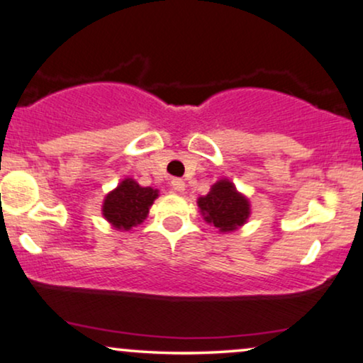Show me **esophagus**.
<instances>
[{
    "label": "esophagus",
    "instance_id": "obj_1",
    "mask_svg": "<svg viewBox=\"0 0 363 363\" xmlns=\"http://www.w3.org/2000/svg\"><path fill=\"white\" fill-rule=\"evenodd\" d=\"M170 186L173 188L175 191H185V182L182 180V178H173V180L170 182Z\"/></svg>",
    "mask_w": 363,
    "mask_h": 363
}]
</instances>
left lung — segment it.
<instances>
[{
	"label": "left lung",
	"mask_w": 363,
	"mask_h": 363,
	"mask_svg": "<svg viewBox=\"0 0 363 363\" xmlns=\"http://www.w3.org/2000/svg\"><path fill=\"white\" fill-rule=\"evenodd\" d=\"M199 206L208 223H213L222 232L242 227L250 215V205L243 195H240L233 183L220 180L211 186L206 196H200Z\"/></svg>",
	"instance_id": "1"
}]
</instances>
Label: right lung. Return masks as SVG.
Masks as SVG:
<instances>
[{
    "instance_id": "obj_1",
    "label": "right lung",
    "mask_w": 363,
    "mask_h": 363,
    "mask_svg": "<svg viewBox=\"0 0 363 363\" xmlns=\"http://www.w3.org/2000/svg\"><path fill=\"white\" fill-rule=\"evenodd\" d=\"M158 191L150 186H140L131 178H126L108 193L103 203V216L118 230H130L147 218L148 210Z\"/></svg>"
}]
</instances>
